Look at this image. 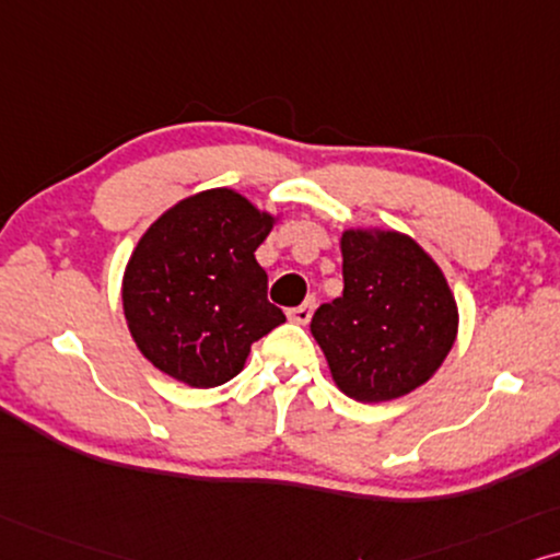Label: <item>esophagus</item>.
I'll list each match as a JSON object with an SVG mask.
<instances>
[{
  "mask_svg": "<svg viewBox=\"0 0 560 560\" xmlns=\"http://www.w3.org/2000/svg\"><path fill=\"white\" fill-rule=\"evenodd\" d=\"M312 310H315V302L310 300V302L300 304V307L289 310V319H292V323H296V325H307L312 319Z\"/></svg>",
  "mask_w": 560,
  "mask_h": 560,
  "instance_id": "34e87169",
  "label": "esophagus"
}]
</instances>
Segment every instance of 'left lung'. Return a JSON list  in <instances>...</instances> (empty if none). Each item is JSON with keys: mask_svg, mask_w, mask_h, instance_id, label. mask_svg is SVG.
Returning a JSON list of instances; mask_svg holds the SVG:
<instances>
[{"mask_svg": "<svg viewBox=\"0 0 560 560\" xmlns=\"http://www.w3.org/2000/svg\"><path fill=\"white\" fill-rule=\"evenodd\" d=\"M342 296L319 304L310 330L332 382L376 405L415 392L443 366L458 335V304L435 258L399 230L340 235Z\"/></svg>", "mask_w": 560, "mask_h": 560, "instance_id": "obj_1", "label": "left lung"}]
</instances>
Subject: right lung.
<instances>
[{"label":"right lung","mask_w":560,"mask_h":560,"mask_svg":"<svg viewBox=\"0 0 560 560\" xmlns=\"http://www.w3.org/2000/svg\"><path fill=\"white\" fill-rule=\"evenodd\" d=\"M276 222L279 214L220 186L168 207L145 230L122 273V312L155 369L212 389L241 374L253 342L287 323L256 260Z\"/></svg>","instance_id":"obj_1"}]
</instances>
